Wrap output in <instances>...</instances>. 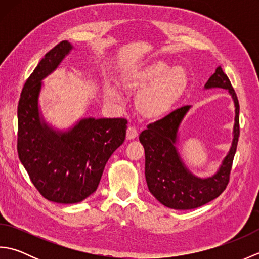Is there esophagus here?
I'll use <instances>...</instances> for the list:
<instances>
[{"label":"esophagus","mask_w":259,"mask_h":259,"mask_svg":"<svg viewBox=\"0 0 259 259\" xmlns=\"http://www.w3.org/2000/svg\"><path fill=\"white\" fill-rule=\"evenodd\" d=\"M137 137H138V131L135 126H128V129H126V139L134 140Z\"/></svg>","instance_id":"34e87169"}]
</instances>
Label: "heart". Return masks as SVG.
Returning <instances> with one entry per match:
<instances>
[{"instance_id":"heart-1","label":"heart","mask_w":259,"mask_h":259,"mask_svg":"<svg viewBox=\"0 0 259 259\" xmlns=\"http://www.w3.org/2000/svg\"><path fill=\"white\" fill-rule=\"evenodd\" d=\"M188 82V73L183 67L171 68L161 60L138 65L121 79L126 90H141L136 99V108L148 121L166 117L184 96ZM104 97L109 101H118L119 91L109 84L104 89Z\"/></svg>"}]
</instances>
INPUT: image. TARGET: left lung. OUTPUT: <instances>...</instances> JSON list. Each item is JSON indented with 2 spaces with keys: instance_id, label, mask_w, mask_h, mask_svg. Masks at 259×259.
Wrapping results in <instances>:
<instances>
[{
  "instance_id": "1",
  "label": "left lung",
  "mask_w": 259,
  "mask_h": 259,
  "mask_svg": "<svg viewBox=\"0 0 259 259\" xmlns=\"http://www.w3.org/2000/svg\"><path fill=\"white\" fill-rule=\"evenodd\" d=\"M214 88L228 90L235 106L232 147L216 174L207 178L197 177L186 167L178 152V131L191 106L175 110L167 117L150 123L139 136L145 148V176L148 189L158 201L168 208L177 210L198 208L217 198L228 185L239 138V103L221 65L205 84V90Z\"/></svg>"
}]
</instances>
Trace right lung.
I'll use <instances>...</instances> for the list:
<instances>
[{
	"label": "right lung",
	"instance_id": "right-lung-1",
	"mask_svg": "<svg viewBox=\"0 0 259 259\" xmlns=\"http://www.w3.org/2000/svg\"><path fill=\"white\" fill-rule=\"evenodd\" d=\"M73 50L69 41L49 51L26 80L18 106V153L32 184L46 199L76 203L92 195L112 153L123 144L128 121L83 118L67 130L43 118L38 97L43 79Z\"/></svg>",
	"mask_w": 259,
	"mask_h": 259
}]
</instances>
